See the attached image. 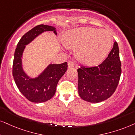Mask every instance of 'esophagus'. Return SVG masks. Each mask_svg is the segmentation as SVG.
<instances>
[{
  "mask_svg": "<svg viewBox=\"0 0 135 135\" xmlns=\"http://www.w3.org/2000/svg\"><path fill=\"white\" fill-rule=\"evenodd\" d=\"M68 66H69V68L73 67V66H74V62H73V61H69V62H68Z\"/></svg>",
  "mask_w": 135,
  "mask_h": 135,
  "instance_id": "esophagus-1",
  "label": "esophagus"
}]
</instances>
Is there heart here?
<instances>
[{"mask_svg": "<svg viewBox=\"0 0 135 135\" xmlns=\"http://www.w3.org/2000/svg\"><path fill=\"white\" fill-rule=\"evenodd\" d=\"M63 43L68 49L75 50L78 62L86 65H95L102 62L112 49L113 40L105 30L80 27L65 34Z\"/></svg>", "mask_w": 135, "mask_h": 135, "instance_id": "obj_1", "label": "heart"}]
</instances>
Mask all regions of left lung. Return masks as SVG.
Here are the masks:
<instances>
[{
	"mask_svg": "<svg viewBox=\"0 0 135 135\" xmlns=\"http://www.w3.org/2000/svg\"><path fill=\"white\" fill-rule=\"evenodd\" d=\"M119 48L115 42L108 57L95 66L78 69V93L85 101L98 103L110 98L120 81L122 69Z\"/></svg>",
	"mask_w": 135,
	"mask_h": 135,
	"instance_id": "8db88e82",
	"label": "left lung"
}]
</instances>
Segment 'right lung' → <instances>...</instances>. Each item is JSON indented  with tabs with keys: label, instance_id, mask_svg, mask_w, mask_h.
<instances>
[{
	"label": "right lung",
	"instance_id": "obj_1",
	"mask_svg": "<svg viewBox=\"0 0 135 135\" xmlns=\"http://www.w3.org/2000/svg\"><path fill=\"white\" fill-rule=\"evenodd\" d=\"M44 31L57 30L54 26L39 25L27 32L17 44L13 62L12 75L15 82L22 94L33 103L48 101L55 95L57 83L67 70V62L61 64H50L40 76L34 79L28 78L22 68V55L25 45L29 44Z\"/></svg>",
	"mask_w": 135,
	"mask_h": 135
}]
</instances>
